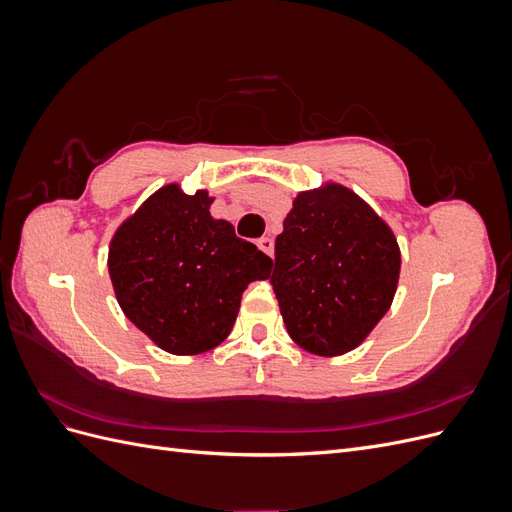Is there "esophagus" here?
Returning <instances> with one entry per match:
<instances>
[{"mask_svg":"<svg viewBox=\"0 0 512 512\" xmlns=\"http://www.w3.org/2000/svg\"><path fill=\"white\" fill-rule=\"evenodd\" d=\"M258 247L262 252H265L267 256H273V239L271 237H262L258 239Z\"/></svg>","mask_w":512,"mask_h":512,"instance_id":"esophagus-1","label":"esophagus"}]
</instances>
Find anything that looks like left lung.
I'll return each instance as SVG.
<instances>
[{
	"instance_id": "obj_1",
	"label": "left lung",
	"mask_w": 512,
	"mask_h": 512,
	"mask_svg": "<svg viewBox=\"0 0 512 512\" xmlns=\"http://www.w3.org/2000/svg\"><path fill=\"white\" fill-rule=\"evenodd\" d=\"M399 267L391 228L354 192H301L275 239L271 273L288 335L320 356L356 348L389 312Z\"/></svg>"
}]
</instances>
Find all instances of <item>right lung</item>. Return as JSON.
<instances>
[{
  "label": "right lung",
  "instance_id": "right-lung-1",
  "mask_svg": "<svg viewBox=\"0 0 512 512\" xmlns=\"http://www.w3.org/2000/svg\"><path fill=\"white\" fill-rule=\"evenodd\" d=\"M207 192L166 185L123 222L108 250V273L123 314L162 350L200 354L222 344L241 294L267 280L273 260L213 220Z\"/></svg>",
  "mask_w": 512,
  "mask_h": 512
}]
</instances>
